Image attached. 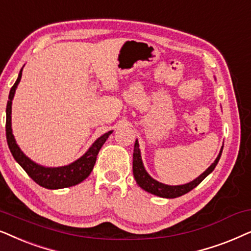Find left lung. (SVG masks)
I'll return each instance as SVG.
<instances>
[{"label": "left lung", "instance_id": "obj_1", "mask_svg": "<svg viewBox=\"0 0 251 251\" xmlns=\"http://www.w3.org/2000/svg\"><path fill=\"white\" fill-rule=\"evenodd\" d=\"M222 152H223V147L222 149H220L217 158L215 159V162H213L201 176H199L198 178L194 179L193 181L187 182L185 185L170 186V185H165V183L157 181V180L153 179L152 176L146 171L145 165H143V162H142L141 151H140V148H139V141L138 140H135L134 152H133V176H134L136 183H138L143 190H146V192L152 194V195L159 196V198L176 199V198H179V196L185 195V194L190 192V190L195 188L196 186L200 185V183H201L203 180H204L206 176H208L210 173L215 170L216 165L218 164L220 159V156H222Z\"/></svg>", "mask_w": 251, "mask_h": 251}]
</instances>
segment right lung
<instances>
[{
  "instance_id": "1",
  "label": "right lung",
  "mask_w": 251,
  "mask_h": 251,
  "mask_svg": "<svg viewBox=\"0 0 251 251\" xmlns=\"http://www.w3.org/2000/svg\"><path fill=\"white\" fill-rule=\"evenodd\" d=\"M24 68V66H23ZM23 68L19 71L18 78H17L15 85L11 87L9 93V101L6 103V122H5V133H6V141H8V146L10 151H11L13 158L16 162L25 170V172L34 180V181L41 187L48 189H62L66 188V187L75 186L78 183L82 182L87 176L91 175L94 168L96 157L100 149L104 145L106 139L109 138L112 131H109L104 133V134L100 136L99 139L95 140V142L89 147L88 150L83 153L81 157L75 162L70 163L68 165L64 166H56V168H51V166H43L35 163L29 157L25 155L17 145L15 136L12 133L11 127V111H12V100L15 96L16 89L18 87V83L21 82L22 79V72Z\"/></svg>"
}]
</instances>
